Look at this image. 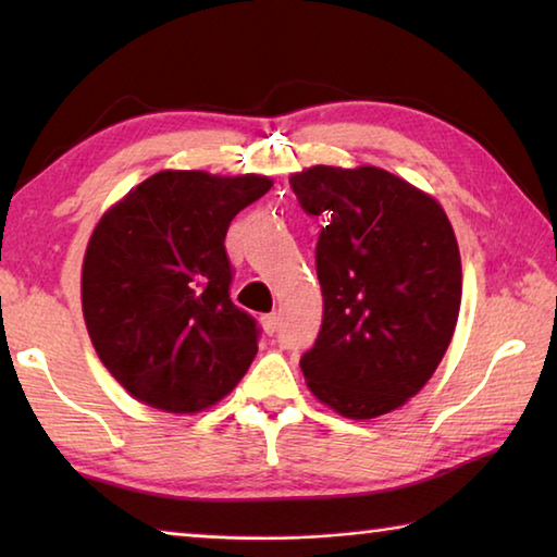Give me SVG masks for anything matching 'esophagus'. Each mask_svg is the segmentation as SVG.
Returning a JSON list of instances; mask_svg holds the SVG:
<instances>
[{
  "label": "esophagus",
  "mask_w": 557,
  "mask_h": 557,
  "mask_svg": "<svg viewBox=\"0 0 557 557\" xmlns=\"http://www.w3.org/2000/svg\"><path fill=\"white\" fill-rule=\"evenodd\" d=\"M260 324H262V329H265V334H275L277 332V326H280V317L277 314H262L260 317Z\"/></svg>",
  "instance_id": "34e87169"
}]
</instances>
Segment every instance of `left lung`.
I'll return each mask as SVG.
<instances>
[{"label": "left lung", "instance_id": "obj_1", "mask_svg": "<svg viewBox=\"0 0 557 557\" xmlns=\"http://www.w3.org/2000/svg\"><path fill=\"white\" fill-rule=\"evenodd\" d=\"M289 184L301 209L326 219L322 329L299 361L307 388L344 418H379L422 391L455 334V231L430 194L379 166L317 164Z\"/></svg>", "mask_w": 557, "mask_h": 557}]
</instances>
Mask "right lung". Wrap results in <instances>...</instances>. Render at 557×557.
<instances>
[{
  "mask_svg": "<svg viewBox=\"0 0 557 557\" xmlns=\"http://www.w3.org/2000/svg\"><path fill=\"white\" fill-rule=\"evenodd\" d=\"M270 176L164 169L102 213L81 275L100 361L132 398L194 414L223 400L258 354L256 319L231 301L225 233Z\"/></svg>",
  "mask_w": 557,
  "mask_h": 557,
  "instance_id": "obj_1",
  "label": "right lung"
}]
</instances>
